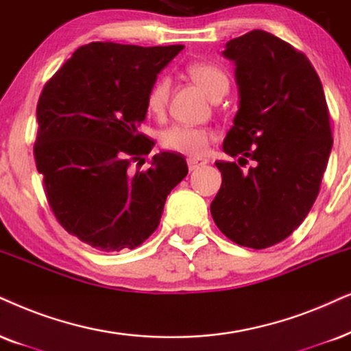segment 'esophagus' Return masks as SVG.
<instances>
[{
	"label": "esophagus",
	"instance_id": "34e87169",
	"mask_svg": "<svg viewBox=\"0 0 351 351\" xmlns=\"http://www.w3.org/2000/svg\"><path fill=\"white\" fill-rule=\"evenodd\" d=\"M206 160H201V158H188V168H189V171H194V170H197V168H201V167H204L206 165Z\"/></svg>",
	"mask_w": 351,
	"mask_h": 351
}]
</instances>
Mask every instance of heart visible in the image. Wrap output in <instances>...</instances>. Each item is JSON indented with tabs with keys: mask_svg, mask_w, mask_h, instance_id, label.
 Listing matches in <instances>:
<instances>
[{
	"mask_svg": "<svg viewBox=\"0 0 351 351\" xmlns=\"http://www.w3.org/2000/svg\"><path fill=\"white\" fill-rule=\"evenodd\" d=\"M188 74L196 81L204 90L214 99L220 92L228 90V77L219 66L206 63V61H196L188 66ZM168 95H170V79L158 77L152 84L147 94V108L149 112L160 117L167 110ZM214 139V132L208 128L189 126V124H171L165 128L158 136L160 145L163 149L178 152L188 157H201L207 152L208 145Z\"/></svg>",
	"mask_w": 351,
	"mask_h": 351,
	"instance_id": "heart-1",
	"label": "heart"
}]
</instances>
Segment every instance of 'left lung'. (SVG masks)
I'll use <instances>...</instances> for the list:
<instances>
[{
    "label": "left lung",
    "instance_id": "obj_1",
    "mask_svg": "<svg viewBox=\"0 0 351 351\" xmlns=\"http://www.w3.org/2000/svg\"><path fill=\"white\" fill-rule=\"evenodd\" d=\"M223 55L239 86L223 150L254 167L215 162L221 186L210 214L233 243L264 250L290 237L316 201L334 143L329 106L311 61L285 40L251 30Z\"/></svg>",
    "mask_w": 351,
    "mask_h": 351
}]
</instances>
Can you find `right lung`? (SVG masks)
I'll list each match as a JSON object with an SVG mask.
<instances>
[{
  "label": "right lung",
  "mask_w": 351,
  "mask_h": 351,
  "mask_svg": "<svg viewBox=\"0 0 351 351\" xmlns=\"http://www.w3.org/2000/svg\"><path fill=\"white\" fill-rule=\"evenodd\" d=\"M183 48L87 43L38 97L34 158L48 206L66 232L95 250L143 245L170 191L188 175L178 152L155 154L141 170L155 143L137 131L149 88Z\"/></svg>",
  "instance_id": "1"
}]
</instances>
